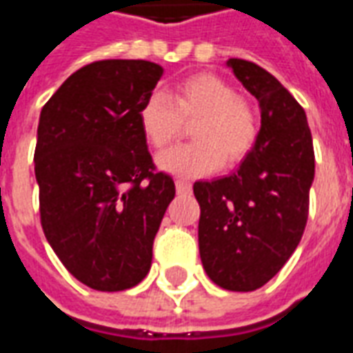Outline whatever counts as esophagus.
Segmentation results:
<instances>
[{"label": "esophagus", "mask_w": 353, "mask_h": 353, "mask_svg": "<svg viewBox=\"0 0 353 353\" xmlns=\"http://www.w3.org/2000/svg\"><path fill=\"white\" fill-rule=\"evenodd\" d=\"M176 189L179 194H183V192H189L192 189L191 181H187V179H176Z\"/></svg>", "instance_id": "34e87169"}]
</instances>
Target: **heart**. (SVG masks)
<instances>
[{
    "label": "heart",
    "mask_w": 353,
    "mask_h": 353,
    "mask_svg": "<svg viewBox=\"0 0 353 353\" xmlns=\"http://www.w3.org/2000/svg\"><path fill=\"white\" fill-rule=\"evenodd\" d=\"M194 143L159 157V166L181 177L204 176L236 166L252 153L259 134L253 108L230 85L212 73H196L179 81L168 94L153 92L141 103L139 126L149 145L168 149L192 124Z\"/></svg>",
    "instance_id": "1"
}]
</instances>
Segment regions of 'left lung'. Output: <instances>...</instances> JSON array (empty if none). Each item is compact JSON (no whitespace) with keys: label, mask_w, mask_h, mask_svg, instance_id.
<instances>
[{"label":"left lung","mask_w":353,"mask_h":353,"mask_svg":"<svg viewBox=\"0 0 353 353\" xmlns=\"http://www.w3.org/2000/svg\"><path fill=\"white\" fill-rule=\"evenodd\" d=\"M227 65L259 101L261 130L236 172L192 185L200 259L219 288L255 291L280 272L303 238L314 147L304 109L280 81L248 60L229 58Z\"/></svg>","instance_id":"obj_1"}]
</instances>
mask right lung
<instances>
[{
	"mask_svg": "<svg viewBox=\"0 0 353 353\" xmlns=\"http://www.w3.org/2000/svg\"><path fill=\"white\" fill-rule=\"evenodd\" d=\"M162 72L147 60L92 62L41 109L34 162L43 232L70 274L96 291H124L145 278L176 196L139 126Z\"/></svg>",
	"mask_w": 353,
	"mask_h": 353,
	"instance_id": "obj_1",
	"label": "right lung"
}]
</instances>
